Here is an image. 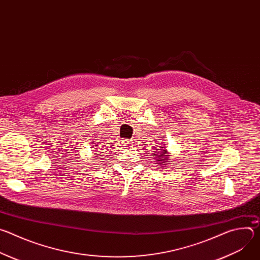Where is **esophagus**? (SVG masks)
<instances>
[{
    "instance_id": "1",
    "label": "esophagus",
    "mask_w": 260,
    "mask_h": 260,
    "mask_svg": "<svg viewBox=\"0 0 260 260\" xmlns=\"http://www.w3.org/2000/svg\"><path fill=\"white\" fill-rule=\"evenodd\" d=\"M123 143H124V145H125V144L127 145V144H129V141H128V140H123Z\"/></svg>"
}]
</instances>
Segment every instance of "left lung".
I'll use <instances>...</instances> for the list:
<instances>
[{"mask_svg":"<svg viewBox=\"0 0 260 260\" xmlns=\"http://www.w3.org/2000/svg\"><path fill=\"white\" fill-rule=\"evenodd\" d=\"M161 148H164V147H161ZM156 150H158V149H156ZM156 153V152H155ZM159 154L160 155L158 156V154ZM166 154H167V150H162L161 152H157V154L155 155L154 154V156H157V158H158V160L159 161H165V160H167V158H166ZM165 158V159L164 160L163 158Z\"/></svg>","mask_w":260,"mask_h":260,"instance_id":"left-lung-1","label":"left lung"}]
</instances>
